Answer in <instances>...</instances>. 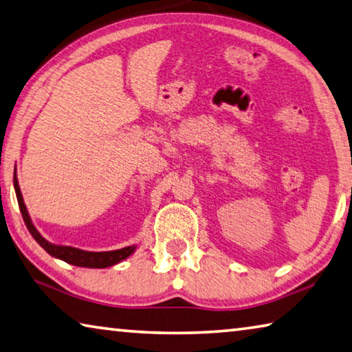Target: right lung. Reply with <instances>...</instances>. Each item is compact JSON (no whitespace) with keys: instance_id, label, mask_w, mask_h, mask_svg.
<instances>
[{"instance_id":"right-lung-1","label":"right lung","mask_w":352,"mask_h":352,"mask_svg":"<svg viewBox=\"0 0 352 352\" xmlns=\"http://www.w3.org/2000/svg\"><path fill=\"white\" fill-rule=\"evenodd\" d=\"M14 188H15V195L18 199V206H20V210H21L24 223H26L28 230L30 232V235L34 236L35 241L38 243L51 256L58 258V260H61V261L74 264V266H78V267L104 269V267L114 266V264L120 263L123 260H126L129 255L134 254L135 245H128V248H123L119 250H111V252H88V250H82L77 248H71V245H60V244L49 243L47 239L43 238L41 233L36 230V227L34 226L32 219H30V217H29L26 204H24V201H23L20 184H18L16 170L14 173Z\"/></svg>"}]
</instances>
